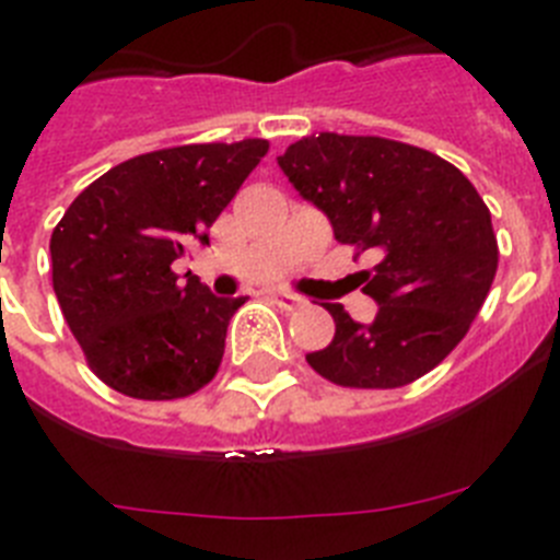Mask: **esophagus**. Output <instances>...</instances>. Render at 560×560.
<instances>
[{"label":"esophagus","instance_id":"1","mask_svg":"<svg viewBox=\"0 0 560 560\" xmlns=\"http://www.w3.org/2000/svg\"><path fill=\"white\" fill-rule=\"evenodd\" d=\"M275 303L280 305V308H285V311H296V308H303L305 300H303V296L289 294V291H277V294H275Z\"/></svg>","mask_w":560,"mask_h":560}]
</instances>
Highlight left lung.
Segmentation results:
<instances>
[{
    "mask_svg": "<svg viewBox=\"0 0 560 560\" xmlns=\"http://www.w3.org/2000/svg\"><path fill=\"white\" fill-rule=\"evenodd\" d=\"M277 165L328 215L339 244L378 257L361 271L364 294L378 303L375 319L361 325L339 303H323L336 334L305 355L311 368L353 389L407 387L438 368L497 277L491 210L477 187L438 153L384 137L311 133Z\"/></svg>",
    "mask_w": 560,
    "mask_h": 560,
    "instance_id": "left-lung-1",
    "label": "left lung"
}]
</instances>
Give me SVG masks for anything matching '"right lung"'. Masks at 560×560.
I'll list each match as a JSON object with an SVG mask.
<instances>
[{
	"mask_svg": "<svg viewBox=\"0 0 560 560\" xmlns=\"http://www.w3.org/2000/svg\"><path fill=\"white\" fill-rule=\"evenodd\" d=\"M266 140L140 153L78 196L49 237L52 289L92 373L140 400H176L215 378L246 296L210 294L171 269L235 199Z\"/></svg>",
	"mask_w": 560,
	"mask_h": 560,
	"instance_id": "add662e5",
	"label": "right lung"
}]
</instances>
